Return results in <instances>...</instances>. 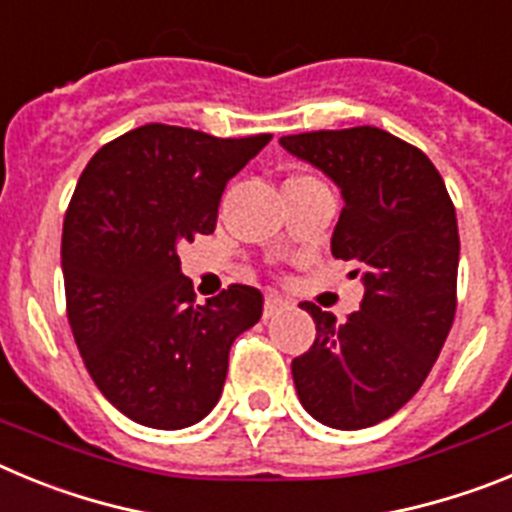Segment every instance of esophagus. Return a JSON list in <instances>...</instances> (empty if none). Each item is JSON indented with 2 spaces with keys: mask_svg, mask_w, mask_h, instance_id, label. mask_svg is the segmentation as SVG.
<instances>
[{
  "mask_svg": "<svg viewBox=\"0 0 512 512\" xmlns=\"http://www.w3.org/2000/svg\"><path fill=\"white\" fill-rule=\"evenodd\" d=\"M284 310H289V302L284 300V297L269 292V295H266V302H264V318L269 320V318H274V315H279V312H284Z\"/></svg>",
  "mask_w": 512,
  "mask_h": 512,
  "instance_id": "obj_1",
  "label": "esophagus"
}]
</instances>
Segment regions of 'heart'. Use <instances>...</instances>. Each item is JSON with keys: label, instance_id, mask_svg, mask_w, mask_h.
I'll return each instance as SVG.
<instances>
[{"label": "heart", "instance_id": "b5f03b06", "mask_svg": "<svg viewBox=\"0 0 512 512\" xmlns=\"http://www.w3.org/2000/svg\"><path fill=\"white\" fill-rule=\"evenodd\" d=\"M305 182H318V179H312V176H292L287 184H305Z\"/></svg>", "mask_w": 512, "mask_h": 512}]
</instances>
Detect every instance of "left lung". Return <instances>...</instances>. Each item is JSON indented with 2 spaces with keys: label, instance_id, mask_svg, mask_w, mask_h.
Returning <instances> with one entry per match:
<instances>
[{
  "label": "left lung",
  "instance_id": "8db88e82",
  "mask_svg": "<svg viewBox=\"0 0 512 512\" xmlns=\"http://www.w3.org/2000/svg\"><path fill=\"white\" fill-rule=\"evenodd\" d=\"M279 143L338 184L343 210L330 251L364 282L346 323L302 302L318 336L292 361L297 397L323 425L359 431L420 390L449 336L459 271L454 202L431 158L387 130H315Z\"/></svg>",
  "mask_w": 512,
  "mask_h": 512
}]
</instances>
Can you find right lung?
Segmentation results:
<instances>
[{"label": "right lung", "instance_id": "right-lung-1", "mask_svg": "<svg viewBox=\"0 0 512 512\" xmlns=\"http://www.w3.org/2000/svg\"><path fill=\"white\" fill-rule=\"evenodd\" d=\"M269 140L151 122L99 148L79 176L63 220L66 312L94 384L135 423H200L230 346L259 323L264 295L248 284L197 305L176 248L215 230L225 184Z\"/></svg>", "mask_w": 512, "mask_h": 512}]
</instances>
